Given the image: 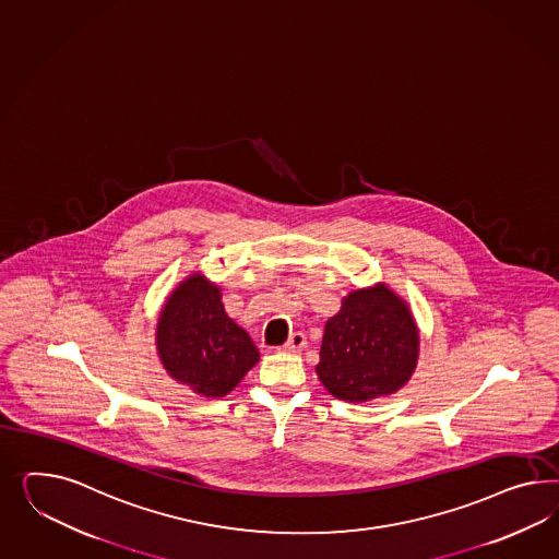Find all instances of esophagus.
Here are the masks:
<instances>
[{
	"instance_id": "esophagus-1",
	"label": "esophagus",
	"mask_w": 559,
	"mask_h": 559,
	"mask_svg": "<svg viewBox=\"0 0 559 559\" xmlns=\"http://www.w3.org/2000/svg\"><path fill=\"white\" fill-rule=\"evenodd\" d=\"M304 347H306V335L304 333H292L282 349L284 352L298 353L302 352Z\"/></svg>"
}]
</instances>
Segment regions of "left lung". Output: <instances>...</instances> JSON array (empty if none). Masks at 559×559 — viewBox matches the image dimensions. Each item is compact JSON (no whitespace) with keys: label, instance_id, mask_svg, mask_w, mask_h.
Returning <instances> with one entry per match:
<instances>
[{"label":"left lung","instance_id":"left-lung-1","mask_svg":"<svg viewBox=\"0 0 559 559\" xmlns=\"http://www.w3.org/2000/svg\"><path fill=\"white\" fill-rule=\"evenodd\" d=\"M418 333L406 304L385 286L357 289L324 326L320 382L338 400L367 402L411 380Z\"/></svg>","mask_w":559,"mask_h":559}]
</instances>
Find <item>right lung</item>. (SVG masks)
Masks as SVG:
<instances>
[{"mask_svg": "<svg viewBox=\"0 0 559 559\" xmlns=\"http://www.w3.org/2000/svg\"><path fill=\"white\" fill-rule=\"evenodd\" d=\"M157 347L165 369L195 394L221 399L259 361L251 336L228 319L221 289L192 275L160 312Z\"/></svg>", "mask_w": 559, "mask_h": 559, "instance_id": "right-lung-1", "label": "right lung"}]
</instances>
